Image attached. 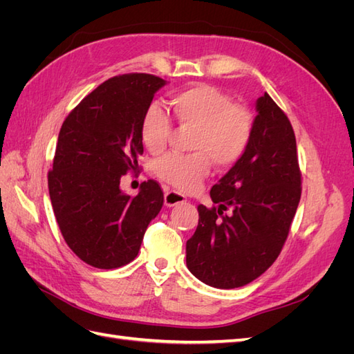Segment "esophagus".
Listing matches in <instances>:
<instances>
[{
	"instance_id": "obj_1",
	"label": "esophagus",
	"mask_w": 354,
	"mask_h": 354,
	"mask_svg": "<svg viewBox=\"0 0 354 354\" xmlns=\"http://www.w3.org/2000/svg\"><path fill=\"white\" fill-rule=\"evenodd\" d=\"M165 205L167 207H174V205H178V203H183L186 201V196L181 195L180 192H176V190H169V189H165Z\"/></svg>"
}]
</instances>
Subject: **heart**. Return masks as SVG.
<instances>
[{
    "label": "heart",
    "instance_id": "b5f03b06",
    "mask_svg": "<svg viewBox=\"0 0 354 354\" xmlns=\"http://www.w3.org/2000/svg\"><path fill=\"white\" fill-rule=\"evenodd\" d=\"M169 104L181 127L194 128L189 147L192 153H168L155 162V174L180 190H195L209 173L211 160L226 168L248 149L254 121L243 106L234 104L226 93L208 84H196L174 93ZM173 122L156 104L142 120L140 136L149 152L160 153L167 147Z\"/></svg>",
    "mask_w": 354,
    "mask_h": 354
}]
</instances>
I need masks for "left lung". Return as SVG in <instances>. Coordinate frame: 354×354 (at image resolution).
Segmentation results:
<instances>
[{"label":"left lung","mask_w":354,"mask_h":354,"mask_svg":"<svg viewBox=\"0 0 354 354\" xmlns=\"http://www.w3.org/2000/svg\"><path fill=\"white\" fill-rule=\"evenodd\" d=\"M255 109L248 149L212 186L216 205L198 207V227L186 243L187 269L220 289L243 286L269 269L282 251L301 198L291 122L267 93Z\"/></svg>","instance_id":"left-lung-1"}]
</instances>
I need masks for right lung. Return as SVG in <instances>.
<instances>
[{
    "instance_id": "right-lung-1",
    "label": "right lung",
    "mask_w": 354,
    "mask_h": 354,
    "mask_svg": "<svg viewBox=\"0 0 354 354\" xmlns=\"http://www.w3.org/2000/svg\"><path fill=\"white\" fill-rule=\"evenodd\" d=\"M165 84L149 73L113 77L85 95L60 128L48 173L53 211L69 248L97 269L133 261L164 205L155 180L145 181L136 196L120 183L138 168L142 120Z\"/></svg>"
}]
</instances>
